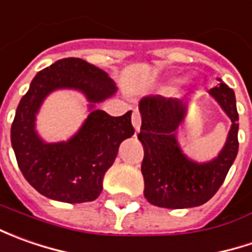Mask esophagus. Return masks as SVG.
I'll return each instance as SVG.
<instances>
[{
  "label": "esophagus",
  "mask_w": 252,
  "mask_h": 252,
  "mask_svg": "<svg viewBox=\"0 0 252 252\" xmlns=\"http://www.w3.org/2000/svg\"><path fill=\"white\" fill-rule=\"evenodd\" d=\"M131 123H133V127H134V130L139 133V131H140V126H141V116L137 109H134V111H133Z\"/></svg>",
  "instance_id": "obj_1"
}]
</instances>
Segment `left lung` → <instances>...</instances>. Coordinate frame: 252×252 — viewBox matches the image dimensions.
Segmentation results:
<instances>
[{
    "instance_id": "8db88e82",
    "label": "left lung",
    "mask_w": 252,
    "mask_h": 252,
    "mask_svg": "<svg viewBox=\"0 0 252 252\" xmlns=\"http://www.w3.org/2000/svg\"><path fill=\"white\" fill-rule=\"evenodd\" d=\"M209 94L231 121L227 139L218 156L205 162L189 158L179 146L177 133L188 103L177 98L147 95L139 102L141 127L139 140L144 147L141 174L144 198L154 206L187 209L200 206L221 187L237 157L238 113L236 95L220 78Z\"/></svg>"
}]
</instances>
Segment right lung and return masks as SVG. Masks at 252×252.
<instances>
[{
    "mask_svg": "<svg viewBox=\"0 0 252 252\" xmlns=\"http://www.w3.org/2000/svg\"><path fill=\"white\" fill-rule=\"evenodd\" d=\"M57 89L81 92L89 116L65 142L49 143L35 130V116L44 99ZM118 87L101 68L81 59H63L34 75L19 102L11 127V143L25 179L43 196L65 203L92 202L125 139L134 134L131 111L111 116L96 103L113 96Z\"/></svg>",
    "mask_w": 252,
    "mask_h": 252,
    "instance_id": "add662e5",
    "label": "right lung"
}]
</instances>
